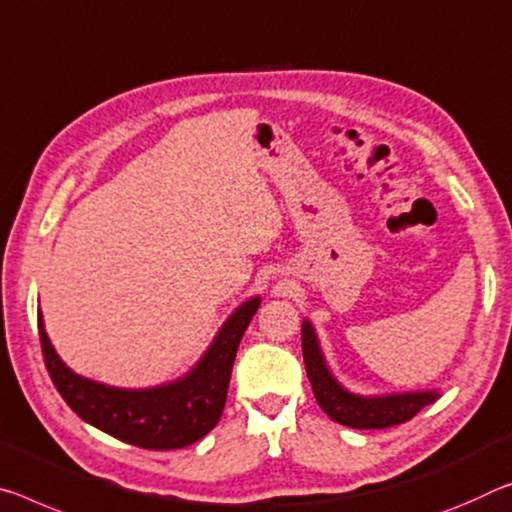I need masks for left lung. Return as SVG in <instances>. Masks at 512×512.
<instances>
[{"label":"left lung","mask_w":512,"mask_h":512,"mask_svg":"<svg viewBox=\"0 0 512 512\" xmlns=\"http://www.w3.org/2000/svg\"><path fill=\"white\" fill-rule=\"evenodd\" d=\"M303 358L307 378L312 383L316 403L337 424L348 428H389L408 421L424 408V405L440 399L437 389L424 392H399L364 396L348 392L330 371L326 355L321 351L319 337L310 321H303Z\"/></svg>","instance_id":"left-lung-1"}]
</instances>
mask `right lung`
<instances>
[{
  "label": "right lung",
  "mask_w": 512,
  "mask_h": 512,
  "mask_svg": "<svg viewBox=\"0 0 512 512\" xmlns=\"http://www.w3.org/2000/svg\"><path fill=\"white\" fill-rule=\"evenodd\" d=\"M259 303V296L243 300L227 316L196 367L157 387L125 389L79 376L54 351L40 312L38 335L54 387L86 424L141 449H182L205 437L221 419L237 348Z\"/></svg>",
  "instance_id": "add662e5"
}]
</instances>
